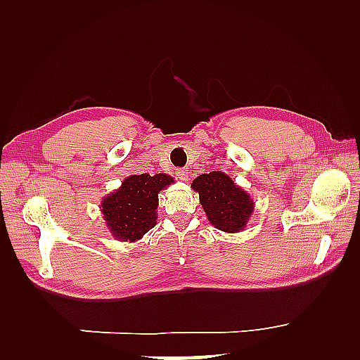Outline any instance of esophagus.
I'll return each instance as SVG.
<instances>
[{
	"label": "esophagus",
	"mask_w": 360,
	"mask_h": 360,
	"mask_svg": "<svg viewBox=\"0 0 360 360\" xmlns=\"http://www.w3.org/2000/svg\"><path fill=\"white\" fill-rule=\"evenodd\" d=\"M176 176H178L181 181H187L188 179V170H187V168H179V170L176 172Z\"/></svg>",
	"instance_id": "obj_1"
}]
</instances>
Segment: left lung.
<instances>
[{
  "instance_id": "left-lung-1",
  "label": "left lung",
  "mask_w": 360,
  "mask_h": 360,
  "mask_svg": "<svg viewBox=\"0 0 360 360\" xmlns=\"http://www.w3.org/2000/svg\"><path fill=\"white\" fill-rule=\"evenodd\" d=\"M210 224L218 231L238 233L246 229L254 213V200L223 172L200 174L192 182Z\"/></svg>"
}]
</instances>
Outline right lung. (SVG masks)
Returning <instances> with one entry per match:
<instances>
[{
    "mask_svg": "<svg viewBox=\"0 0 360 360\" xmlns=\"http://www.w3.org/2000/svg\"><path fill=\"white\" fill-rule=\"evenodd\" d=\"M173 182L167 173L131 174L122 181L117 190L106 195L101 202V212L114 238L134 243L155 227L158 195Z\"/></svg>",
    "mask_w": 360,
    "mask_h": 360,
    "instance_id": "obj_1",
    "label": "right lung"
}]
</instances>
